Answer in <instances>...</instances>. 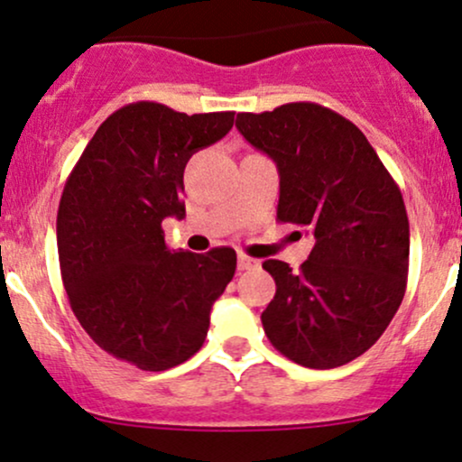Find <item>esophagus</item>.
Listing matches in <instances>:
<instances>
[{"label": "esophagus", "instance_id": "esophagus-1", "mask_svg": "<svg viewBox=\"0 0 462 462\" xmlns=\"http://www.w3.org/2000/svg\"><path fill=\"white\" fill-rule=\"evenodd\" d=\"M258 263L256 258H249V256H245V254H238V263H236V267H238V272H247V269H254V267H258Z\"/></svg>", "mask_w": 462, "mask_h": 462}]
</instances>
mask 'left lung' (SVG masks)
Masks as SVG:
<instances>
[{"label":"left lung","instance_id":"1","mask_svg":"<svg viewBox=\"0 0 462 462\" xmlns=\"http://www.w3.org/2000/svg\"><path fill=\"white\" fill-rule=\"evenodd\" d=\"M236 128L278 164V221L315 236L300 272L263 263L275 280L264 334L301 367H341L383 337L404 300L411 232L400 187L363 132L326 106L238 113Z\"/></svg>","mask_w":462,"mask_h":462}]
</instances>
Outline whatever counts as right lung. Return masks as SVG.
I'll use <instances>...</instances> for the list:
<instances>
[{
  "label": "right lung",
  "instance_id": "add662e5",
  "mask_svg": "<svg viewBox=\"0 0 462 462\" xmlns=\"http://www.w3.org/2000/svg\"><path fill=\"white\" fill-rule=\"evenodd\" d=\"M232 124L235 113L128 104L99 125L67 178L56 236L69 304L104 352L143 371L199 352L210 309L235 275L232 247L171 252L162 230L167 217H184L189 158Z\"/></svg>",
  "mask_w": 462,
  "mask_h": 462
}]
</instances>
